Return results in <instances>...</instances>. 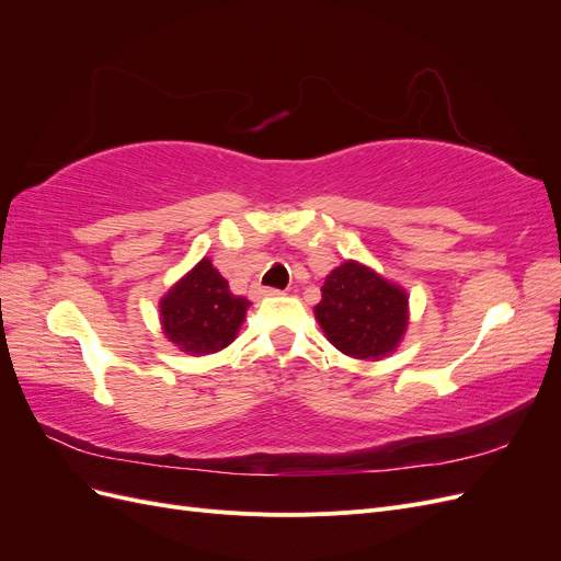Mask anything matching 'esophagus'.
<instances>
[{"label":"esophagus","instance_id":"1","mask_svg":"<svg viewBox=\"0 0 561 561\" xmlns=\"http://www.w3.org/2000/svg\"><path fill=\"white\" fill-rule=\"evenodd\" d=\"M278 295V290H274V287H262V285H252L250 287V299L252 301H260L264 297H274Z\"/></svg>","mask_w":561,"mask_h":561}]
</instances>
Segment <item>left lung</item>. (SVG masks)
<instances>
[{"label":"left lung","mask_w":561,"mask_h":561,"mask_svg":"<svg viewBox=\"0 0 561 561\" xmlns=\"http://www.w3.org/2000/svg\"><path fill=\"white\" fill-rule=\"evenodd\" d=\"M313 313L334 348L355 360H381L404 339L410 295L371 266L346 260L328 274Z\"/></svg>","instance_id":"left-lung-1"}]
</instances>
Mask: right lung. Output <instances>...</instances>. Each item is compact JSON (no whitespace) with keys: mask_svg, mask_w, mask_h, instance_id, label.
<instances>
[{"mask_svg":"<svg viewBox=\"0 0 561 561\" xmlns=\"http://www.w3.org/2000/svg\"><path fill=\"white\" fill-rule=\"evenodd\" d=\"M250 301L229 290L227 278L203 257L159 301L165 339L186 355H210L239 334Z\"/></svg>","mask_w":561,"mask_h":561,"instance_id":"right-lung-1","label":"right lung"}]
</instances>
